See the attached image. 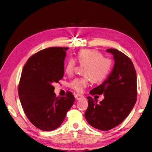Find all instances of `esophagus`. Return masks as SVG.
Segmentation results:
<instances>
[{"instance_id":"esophagus-1","label":"esophagus","mask_w":152,"mask_h":152,"mask_svg":"<svg viewBox=\"0 0 152 152\" xmlns=\"http://www.w3.org/2000/svg\"><path fill=\"white\" fill-rule=\"evenodd\" d=\"M75 98H76V99H77V100H80V99H81L84 98V96H82V95H81V94H77L75 95Z\"/></svg>"}]
</instances>
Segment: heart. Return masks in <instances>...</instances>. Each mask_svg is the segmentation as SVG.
I'll return each mask as SVG.
<instances>
[{"instance_id":"1","label":"heart","mask_w":152,"mask_h":152,"mask_svg":"<svg viewBox=\"0 0 152 152\" xmlns=\"http://www.w3.org/2000/svg\"><path fill=\"white\" fill-rule=\"evenodd\" d=\"M76 60L83 67L82 77H76L69 83V87L77 92H81L86 87L89 81L98 83L103 80L110 72L112 61L103 57L98 50L85 49L80 50L77 53ZM76 61L70 58L65 65V71L68 75H72L75 72Z\"/></svg>"}]
</instances>
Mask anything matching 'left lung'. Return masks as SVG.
Here are the masks:
<instances>
[{"instance_id": "left-lung-1", "label": "left lung", "mask_w": 152, "mask_h": 152, "mask_svg": "<svg viewBox=\"0 0 152 152\" xmlns=\"http://www.w3.org/2000/svg\"><path fill=\"white\" fill-rule=\"evenodd\" d=\"M107 52L114 56L115 64L107 79L90 91L91 95L103 94L99 103L87 97L88 108L85 117L96 129L108 131L121 123L130 113L137 101V75L132 60L115 49Z\"/></svg>"}]
</instances>
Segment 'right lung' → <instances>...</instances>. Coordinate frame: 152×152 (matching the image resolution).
Instances as JSON below:
<instances>
[{
	"instance_id": "1",
	"label": "right lung",
	"mask_w": 152,
	"mask_h": 152,
	"mask_svg": "<svg viewBox=\"0 0 152 152\" xmlns=\"http://www.w3.org/2000/svg\"><path fill=\"white\" fill-rule=\"evenodd\" d=\"M68 49L41 50L29 58L22 69L18 88L22 107L29 121L43 131L59 127L75 101L71 92L65 97H56L53 85L63 78Z\"/></svg>"
}]
</instances>
